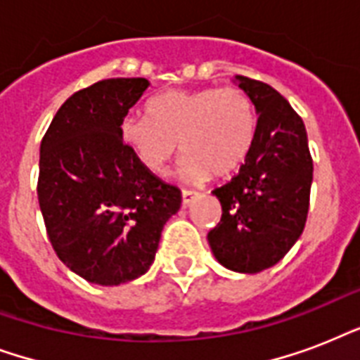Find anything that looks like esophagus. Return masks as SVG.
Listing matches in <instances>:
<instances>
[{
  "label": "esophagus",
  "instance_id": "obj_1",
  "mask_svg": "<svg viewBox=\"0 0 360 360\" xmlns=\"http://www.w3.org/2000/svg\"><path fill=\"white\" fill-rule=\"evenodd\" d=\"M200 198V192L196 191H183L181 194V200H183V207H188L191 203H194Z\"/></svg>",
  "mask_w": 360,
  "mask_h": 360
}]
</instances>
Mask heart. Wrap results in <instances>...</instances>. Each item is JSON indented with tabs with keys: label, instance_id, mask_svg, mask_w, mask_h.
<instances>
[{
	"label": "heart",
	"instance_id": "obj_1",
	"mask_svg": "<svg viewBox=\"0 0 360 360\" xmlns=\"http://www.w3.org/2000/svg\"><path fill=\"white\" fill-rule=\"evenodd\" d=\"M256 130L254 103L239 87L166 91L149 103L147 115H127L120 124L121 140L149 174H164L179 143V175L188 181L236 174Z\"/></svg>",
	"mask_w": 360,
	"mask_h": 360
}]
</instances>
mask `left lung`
Masks as SVG:
<instances>
[{
    "instance_id": "1",
    "label": "left lung",
    "mask_w": 360,
    "mask_h": 360,
    "mask_svg": "<svg viewBox=\"0 0 360 360\" xmlns=\"http://www.w3.org/2000/svg\"><path fill=\"white\" fill-rule=\"evenodd\" d=\"M256 106L257 130L239 174L213 194L222 205L207 240L214 257L236 273L273 267L307 224L314 164L304 123L267 84L236 76Z\"/></svg>"
}]
</instances>
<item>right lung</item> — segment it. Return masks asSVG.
<instances>
[{"instance_id": "1", "label": "right lung", "mask_w": 360, "mask_h": 360, "mask_svg": "<svg viewBox=\"0 0 360 360\" xmlns=\"http://www.w3.org/2000/svg\"><path fill=\"white\" fill-rule=\"evenodd\" d=\"M151 86L108 78L61 104L41 141L37 196L58 257L87 282L120 285L151 267L181 191L143 169L120 124Z\"/></svg>"}]
</instances>
